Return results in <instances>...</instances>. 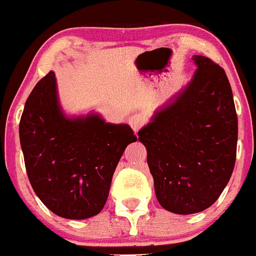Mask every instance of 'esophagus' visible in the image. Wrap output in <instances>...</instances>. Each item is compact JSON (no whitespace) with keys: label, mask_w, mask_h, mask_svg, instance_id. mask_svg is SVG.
<instances>
[{"label":"esophagus","mask_w":256,"mask_h":256,"mask_svg":"<svg viewBox=\"0 0 256 256\" xmlns=\"http://www.w3.org/2000/svg\"><path fill=\"white\" fill-rule=\"evenodd\" d=\"M144 123H146V118L142 114H133L132 116L130 118V124L134 132H138V130Z\"/></svg>","instance_id":"obj_1"}]
</instances>
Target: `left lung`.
Here are the masks:
<instances>
[{"label":"left lung","mask_w":256,"mask_h":256,"mask_svg":"<svg viewBox=\"0 0 256 256\" xmlns=\"http://www.w3.org/2000/svg\"><path fill=\"white\" fill-rule=\"evenodd\" d=\"M191 60L196 65L191 80L138 130L156 198L180 216L202 212L218 200L234 172L238 132L224 70L205 56Z\"/></svg>","instance_id":"obj_1"}]
</instances>
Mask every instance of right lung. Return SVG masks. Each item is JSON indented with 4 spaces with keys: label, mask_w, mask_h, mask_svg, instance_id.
<instances>
[{
    "label": "right lung",
    "mask_w": 256,
    "mask_h": 256,
    "mask_svg": "<svg viewBox=\"0 0 256 256\" xmlns=\"http://www.w3.org/2000/svg\"><path fill=\"white\" fill-rule=\"evenodd\" d=\"M19 136L36 195L56 216L78 220L102 210L118 162L137 141L128 124L108 123L94 110L68 114L54 72L29 94Z\"/></svg>",
    "instance_id": "add662e5"
}]
</instances>
